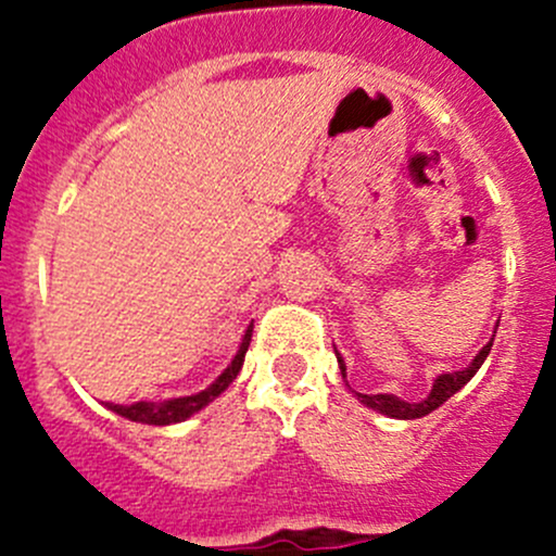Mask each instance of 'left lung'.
<instances>
[{"label": "left lung", "mask_w": 556, "mask_h": 556, "mask_svg": "<svg viewBox=\"0 0 556 556\" xmlns=\"http://www.w3.org/2000/svg\"><path fill=\"white\" fill-rule=\"evenodd\" d=\"M492 341H495V336H492V339L486 341L484 346H481L479 355H476L473 361H470L468 368H463V371H452V374L446 371V374H441V377H435L433 390L428 392V397H425V401L408 403V401H401V397H397V395H390V392H379V395H363V392H355L357 401H361L363 406L374 408V412L384 414V417H392V419H419V417H425V414L435 412V408H439L441 403L450 401L454 392H459L465 384L470 382V379H473V374L479 371L481 363H484L486 355H490ZM336 361H339L341 377L346 379V363L341 361L339 350H336Z\"/></svg>", "instance_id": "obj_1"}]
</instances>
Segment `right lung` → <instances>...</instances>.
Listing matches in <instances>:
<instances>
[{
  "label": "right lung",
  "mask_w": 556,
  "mask_h": 556,
  "mask_svg": "<svg viewBox=\"0 0 556 556\" xmlns=\"http://www.w3.org/2000/svg\"><path fill=\"white\" fill-rule=\"evenodd\" d=\"M252 341V325L244 330L242 344H239L237 355L233 361L228 363L226 371L215 379L206 390L195 392V395H182V397H169V401H137V403H104L110 412L121 414L123 419H131V422H142V425H174V422H185L188 417H193L195 412H201L204 406H210L220 392L228 390V384L237 379V374L242 371L244 366V355L247 346Z\"/></svg>",
  "instance_id": "1"
}]
</instances>
